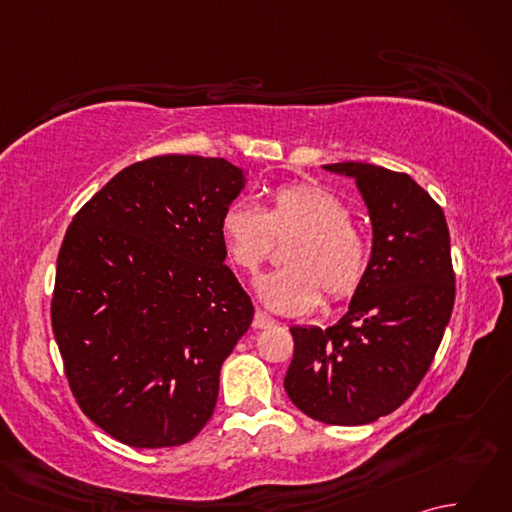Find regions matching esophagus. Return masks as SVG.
<instances>
[{"label": "esophagus", "instance_id": "34e87169", "mask_svg": "<svg viewBox=\"0 0 512 512\" xmlns=\"http://www.w3.org/2000/svg\"><path fill=\"white\" fill-rule=\"evenodd\" d=\"M270 325H275V319H270L266 312L257 310L255 317H253V328L255 330H266V328H270Z\"/></svg>", "mask_w": 512, "mask_h": 512}]
</instances>
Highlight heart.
<instances>
[{
	"label": "heart",
	"instance_id": "obj_1",
	"mask_svg": "<svg viewBox=\"0 0 512 512\" xmlns=\"http://www.w3.org/2000/svg\"><path fill=\"white\" fill-rule=\"evenodd\" d=\"M220 235L228 262L253 273L270 255L273 239H295L284 250L286 268L257 277L255 292L277 314H306L321 303L345 301L361 288L369 250L350 211L317 184H284L264 211L235 202L222 213Z\"/></svg>",
	"mask_w": 512,
	"mask_h": 512
}]
</instances>
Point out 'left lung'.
<instances>
[{
	"mask_svg": "<svg viewBox=\"0 0 512 512\" xmlns=\"http://www.w3.org/2000/svg\"><path fill=\"white\" fill-rule=\"evenodd\" d=\"M323 169L356 182L372 257L339 321L292 325L284 387L312 420L356 427L398 409L427 374L455 301L451 239L442 209L407 173L367 162Z\"/></svg>",
	"mask_w": 512,
	"mask_h": 512,
	"instance_id": "obj_1",
	"label": "left lung"
}]
</instances>
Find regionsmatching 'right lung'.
<instances>
[{
  "label": "right lung",
  "mask_w": 512,
  "mask_h": 512,
  "mask_svg": "<svg viewBox=\"0 0 512 512\" xmlns=\"http://www.w3.org/2000/svg\"><path fill=\"white\" fill-rule=\"evenodd\" d=\"M246 187L224 158L156 156L74 215L52 332L85 416L134 449L178 447L213 416L255 308L224 264L222 213Z\"/></svg>",
  "instance_id": "obj_1"
}]
</instances>
